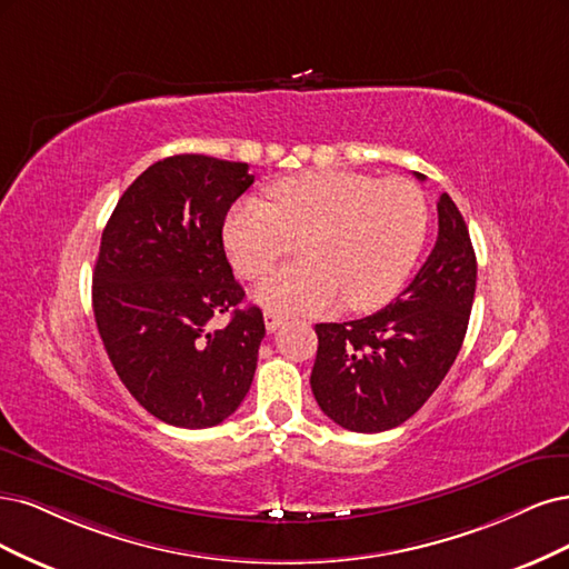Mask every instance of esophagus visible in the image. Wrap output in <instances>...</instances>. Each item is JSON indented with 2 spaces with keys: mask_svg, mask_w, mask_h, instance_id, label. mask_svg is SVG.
Here are the masks:
<instances>
[{
  "mask_svg": "<svg viewBox=\"0 0 569 569\" xmlns=\"http://www.w3.org/2000/svg\"><path fill=\"white\" fill-rule=\"evenodd\" d=\"M283 323V317L281 315H277V311H271V309H267L264 311V326H267V331L269 333H273L277 331V328Z\"/></svg>",
  "mask_w": 569,
  "mask_h": 569,
  "instance_id": "1",
  "label": "esophagus"
}]
</instances>
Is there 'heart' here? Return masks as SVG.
<instances>
[{
	"label": "heart",
	"mask_w": 569,
	"mask_h": 569,
	"mask_svg": "<svg viewBox=\"0 0 569 569\" xmlns=\"http://www.w3.org/2000/svg\"><path fill=\"white\" fill-rule=\"evenodd\" d=\"M271 206L246 198L224 222L236 273L260 281L302 241V262L273 273L258 302L281 315H317L345 305L369 311L395 298L428 233V200L407 179L309 170L279 179Z\"/></svg>",
	"instance_id": "b5f03b06"
}]
</instances>
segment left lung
I'll use <instances>...</instances> for the list:
<instances>
[{"instance_id":"left-lung-1","label":"left lung","mask_w":569,"mask_h":569,"mask_svg":"<svg viewBox=\"0 0 569 569\" xmlns=\"http://www.w3.org/2000/svg\"><path fill=\"white\" fill-rule=\"evenodd\" d=\"M437 217L435 248L395 302L371 317L315 328L319 350L311 392L345 430L382 432L405 423L461 350L478 262L463 214L447 193L437 200Z\"/></svg>"}]
</instances>
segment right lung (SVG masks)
<instances>
[{
	"instance_id": "1",
	"label": "right lung",
	"mask_w": 569,
	"mask_h": 569,
	"mask_svg": "<svg viewBox=\"0 0 569 569\" xmlns=\"http://www.w3.org/2000/svg\"><path fill=\"white\" fill-rule=\"evenodd\" d=\"M254 177L246 162L181 153L141 172L101 233L91 305L124 388L174 428H212L250 390L264 338L241 307L222 227ZM230 315L224 329L209 321Z\"/></svg>"
}]
</instances>
